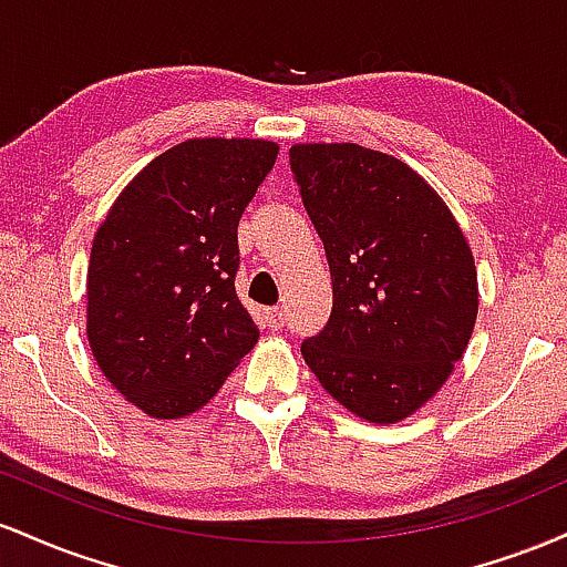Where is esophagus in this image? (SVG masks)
<instances>
[{
	"label": "esophagus",
	"instance_id": "34e87169",
	"mask_svg": "<svg viewBox=\"0 0 567 567\" xmlns=\"http://www.w3.org/2000/svg\"><path fill=\"white\" fill-rule=\"evenodd\" d=\"M264 320H266V324H269L271 330H282L285 328V311L279 309V306H275V309H266L264 311Z\"/></svg>",
	"mask_w": 567,
	"mask_h": 567
}]
</instances>
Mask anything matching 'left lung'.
<instances>
[{
  "instance_id": "left-lung-1",
  "label": "left lung",
  "mask_w": 567,
  "mask_h": 567,
  "mask_svg": "<svg viewBox=\"0 0 567 567\" xmlns=\"http://www.w3.org/2000/svg\"><path fill=\"white\" fill-rule=\"evenodd\" d=\"M290 165L320 234L333 311L301 354L370 424H396L451 379L477 320L472 247L413 167L360 143H296Z\"/></svg>"
}]
</instances>
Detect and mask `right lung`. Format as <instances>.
Returning <instances> with one entry per match:
<instances>
[{"label": "right lung", "mask_w": 567, "mask_h": 567, "mask_svg": "<svg viewBox=\"0 0 567 567\" xmlns=\"http://www.w3.org/2000/svg\"><path fill=\"white\" fill-rule=\"evenodd\" d=\"M277 152L264 138H188L148 162L95 231L90 349L152 419L207 405L258 343L234 290L237 226Z\"/></svg>", "instance_id": "right-lung-1"}]
</instances>
